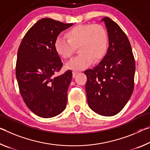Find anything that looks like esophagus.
<instances>
[{"label": "esophagus", "instance_id": "obj_1", "mask_svg": "<svg viewBox=\"0 0 150 150\" xmlns=\"http://www.w3.org/2000/svg\"><path fill=\"white\" fill-rule=\"evenodd\" d=\"M78 73H79V71H73V77H75V75H77V74H78Z\"/></svg>", "mask_w": 150, "mask_h": 150}]
</instances>
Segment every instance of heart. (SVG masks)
Listing matches in <instances>:
<instances>
[{
    "mask_svg": "<svg viewBox=\"0 0 150 150\" xmlns=\"http://www.w3.org/2000/svg\"><path fill=\"white\" fill-rule=\"evenodd\" d=\"M67 40L57 37L54 42L56 53L61 58L71 57L75 48L78 47L79 55L67 65L69 69L81 71L92 63L99 62L107 53L109 35L106 28L99 24L75 26L65 33Z\"/></svg>",
    "mask_w": 150,
    "mask_h": 150,
    "instance_id": "heart-1",
    "label": "heart"
}]
</instances>
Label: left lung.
<instances>
[{
  "label": "left lung",
  "mask_w": 150,
  "mask_h": 150,
  "mask_svg": "<svg viewBox=\"0 0 150 150\" xmlns=\"http://www.w3.org/2000/svg\"><path fill=\"white\" fill-rule=\"evenodd\" d=\"M103 21L109 35L107 54L93 69L84 72L87 103L94 112L103 116L120 113L134 91L135 60L126 35L109 17Z\"/></svg>",
  "instance_id": "obj_1"
}]
</instances>
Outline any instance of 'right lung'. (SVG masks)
<instances>
[{
	"label": "right lung",
	"instance_id": "add662e5",
	"mask_svg": "<svg viewBox=\"0 0 150 150\" xmlns=\"http://www.w3.org/2000/svg\"><path fill=\"white\" fill-rule=\"evenodd\" d=\"M73 25L42 18L28 30L20 45L16 80L26 105L39 117H53L66 108L72 71L54 75L60 71L63 63L54 42L63 30Z\"/></svg>",
	"mask_w": 150,
	"mask_h": 150
}]
</instances>
